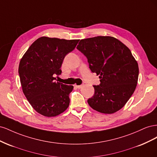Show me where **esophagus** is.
Masks as SVG:
<instances>
[{
	"label": "esophagus",
	"instance_id": "obj_1",
	"mask_svg": "<svg viewBox=\"0 0 157 157\" xmlns=\"http://www.w3.org/2000/svg\"><path fill=\"white\" fill-rule=\"evenodd\" d=\"M75 86L77 87L78 89H80L81 88H82V85H77V84H75Z\"/></svg>",
	"mask_w": 157,
	"mask_h": 157
}]
</instances>
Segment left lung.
<instances>
[{"mask_svg": "<svg viewBox=\"0 0 157 157\" xmlns=\"http://www.w3.org/2000/svg\"><path fill=\"white\" fill-rule=\"evenodd\" d=\"M77 48L86 57L89 68L100 78L94 95L88 99L94 110L112 114L124 106L134 92L138 64L128 47L113 36L80 40Z\"/></svg>", "mask_w": 157, "mask_h": 157, "instance_id": "8db88e82", "label": "left lung"}]
</instances>
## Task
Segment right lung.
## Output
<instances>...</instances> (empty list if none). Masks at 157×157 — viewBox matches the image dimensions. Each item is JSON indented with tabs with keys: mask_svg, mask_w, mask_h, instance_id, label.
<instances>
[{
	"mask_svg": "<svg viewBox=\"0 0 157 157\" xmlns=\"http://www.w3.org/2000/svg\"><path fill=\"white\" fill-rule=\"evenodd\" d=\"M79 40L42 36L31 45L21 58L18 73L23 92L33 108L51 117L64 112L69 105L73 86L56 82L65 56Z\"/></svg>",
	"mask_w": 157,
	"mask_h": 157,
	"instance_id": "obj_1",
	"label": "right lung"
}]
</instances>
